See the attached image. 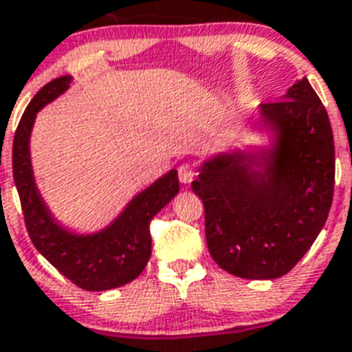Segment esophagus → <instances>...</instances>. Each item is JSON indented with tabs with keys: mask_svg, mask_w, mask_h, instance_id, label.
I'll use <instances>...</instances> for the list:
<instances>
[{
	"mask_svg": "<svg viewBox=\"0 0 352 352\" xmlns=\"http://www.w3.org/2000/svg\"><path fill=\"white\" fill-rule=\"evenodd\" d=\"M197 177V170L191 164H180L179 168V180L182 184H191Z\"/></svg>",
	"mask_w": 352,
	"mask_h": 352,
	"instance_id": "1",
	"label": "esophagus"
}]
</instances>
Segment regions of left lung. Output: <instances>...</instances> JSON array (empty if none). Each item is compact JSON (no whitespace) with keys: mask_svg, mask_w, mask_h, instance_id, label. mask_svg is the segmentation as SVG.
<instances>
[{"mask_svg":"<svg viewBox=\"0 0 352 352\" xmlns=\"http://www.w3.org/2000/svg\"><path fill=\"white\" fill-rule=\"evenodd\" d=\"M258 115L278 133L276 151L262 161L239 152L214 157L191 188L204 201L214 262L234 276L273 280L303 258L328 219L335 143L328 111L307 78L285 100L262 102Z\"/></svg>","mask_w":352,"mask_h":352,"instance_id":"8db88e82","label":"left lung"}]
</instances>
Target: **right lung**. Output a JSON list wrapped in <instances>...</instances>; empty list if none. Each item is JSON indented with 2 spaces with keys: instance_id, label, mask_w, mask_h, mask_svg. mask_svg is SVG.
Returning a JSON list of instances; mask_svg holds the SVG:
<instances>
[{
  "instance_id": "right-lung-1",
  "label": "right lung",
  "mask_w": 352,
  "mask_h": 352,
  "mask_svg": "<svg viewBox=\"0 0 352 352\" xmlns=\"http://www.w3.org/2000/svg\"><path fill=\"white\" fill-rule=\"evenodd\" d=\"M70 78H56L38 90L15 129L12 168L30 239L47 262L85 290H108L140 276L151 258V221L179 193L172 170L131 201L111 227L96 235H74L54 223L35 188L30 163V133L36 111L69 88Z\"/></svg>"
}]
</instances>
